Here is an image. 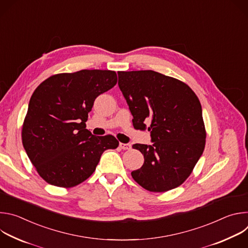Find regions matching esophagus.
Instances as JSON below:
<instances>
[{"label": "esophagus", "mask_w": 248, "mask_h": 248, "mask_svg": "<svg viewBox=\"0 0 248 248\" xmlns=\"http://www.w3.org/2000/svg\"><path fill=\"white\" fill-rule=\"evenodd\" d=\"M119 146H120V148L123 149V150H128V149H130V144H128V143H122V142H120Z\"/></svg>", "instance_id": "obj_1"}]
</instances>
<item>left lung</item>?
Returning <instances> with one entry per match:
<instances>
[{
	"instance_id": "1",
	"label": "left lung",
	"mask_w": 248,
	"mask_h": 248,
	"mask_svg": "<svg viewBox=\"0 0 248 248\" xmlns=\"http://www.w3.org/2000/svg\"><path fill=\"white\" fill-rule=\"evenodd\" d=\"M119 87L135 129L148 128L152 144L132 147L144 156L133 180L152 192L181 186L201 157L206 131L198 97L183 81L154 70L118 72Z\"/></svg>"
}]
</instances>
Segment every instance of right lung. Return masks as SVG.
Wrapping results in <instances>:
<instances>
[{"instance_id":"add662e5","label":"right lung","mask_w":248,"mask_h":248,"mask_svg":"<svg viewBox=\"0 0 248 248\" xmlns=\"http://www.w3.org/2000/svg\"><path fill=\"white\" fill-rule=\"evenodd\" d=\"M117 81L113 70L82 69L52 76L35 89L21 138L48 184L66 188L81 184L94 172L103 152L119 146L114 136H95L85 124L95 99Z\"/></svg>"}]
</instances>
